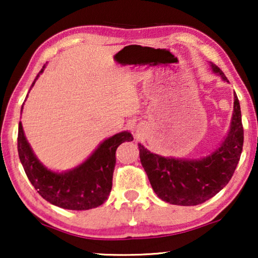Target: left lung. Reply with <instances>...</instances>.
<instances>
[{"label": "left lung", "instance_id": "left-lung-1", "mask_svg": "<svg viewBox=\"0 0 258 258\" xmlns=\"http://www.w3.org/2000/svg\"><path fill=\"white\" fill-rule=\"evenodd\" d=\"M210 68L223 81L224 73L210 62ZM243 125L241 107L234 94L230 128L220 147L197 160L164 157L139 143L140 158L154 191L164 202L175 206H197L220 192L230 181L241 157Z\"/></svg>", "mask_w": 258, "mask_h": 258}]
</instances>
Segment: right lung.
<instances>
[{
  "label": "right lung",
  "instance_id": "right-lung-1",
  "mask_svg": "<svg viewBox=\"0 0 258 258\" xmlns=\"http://www.w3.org/2000/svg\"><path fill=\"white\" fill-rule=\"evenodd\" d=\"M44 68L45 66L37 74L30 89ZM133 140L129 132L115 134L100 143L94 153L77 167L57 172L41 163L28 143L22 123L20 122L17 150L30 183L45 201L63 209L89 210L100 207L108 199L112 186L116 149L125 141L130 142Z\"/></svg>",
  "mask_w": 258,
  "mask_h": 258
}]
</instances>
